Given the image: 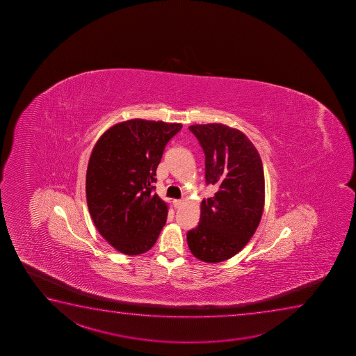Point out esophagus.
Instances as JSON below:
<instances>
[{
  "label": "esophagus",
  "instance_id": "esophagus-1",
  "mask_svg": "<svg viewBox=\"0 0 356 356\" xmlns=\"http://www.w3.org/2000/svg\"><path fill=\"white\" fill-rule=\"evenodd\" d=\"M172 204H174L175 209H180L181 206L184 205V200H177V199H175V200L172 201Z\"/></svg>",
  "mask_w": 356,
  "mask_h": 356
}]
</instances>
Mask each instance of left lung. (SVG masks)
Segmentation results:
<instances>
[{"label":"left lung","instance_id":"left-lung-1","mask_svg":"<svg viewBox=\"0 0 356 356\" xmlns=\"http://www.w3.org/2000/svg\"><path fill=\"white\" fill-rule=\"evenodd\" d=\"M188 129L205 154L206 184L218 191L201 201L200 222L187 232V243L197 259L217 264L242 250L255 234L264 213V165L239 130L222 124Z\"/></svg>","mask_w":356,"mask_h":356}]
</instances>
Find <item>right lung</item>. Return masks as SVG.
<instances>
[{
  "mask_svg": "<svg viewBox=\"0 0 356 356\" xmlns=\"http://www.w3.org/2000/svg\"><path fill=\"white\" fill-rule=\"evenodd\" d=\"M181 124L132 119L97 140L89 159L86 195L97 231L125 255L150 250L165 225L168 205L154 193L156 169Z\"/></svg>",
  "mask_w": 356,
  "mask_h": 356,
  "instance_id": "1",
  "label": "right lung"
}]
</instances>
